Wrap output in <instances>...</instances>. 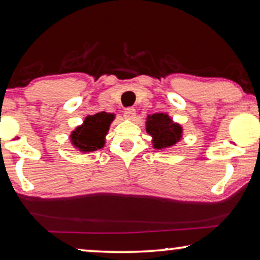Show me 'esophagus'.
Masks as SVG:
<instances>
[{
  "label": "esophagus",
  "instance_id": "esophagus-1",
  "mask_svg": "<svg viewBox=\"0 0 260 260\" xmlns=\"http://www.w3.org/2000/svg\"><path fill=\"white\" fill-rule=\"evenodd\" d=\"M124 117L126 119H130V121H133L136 117V110H135L134 108H127L125 109V111H124Z\"/></svg>",
  "mask_w": 260,
  "mask_h": 260
}]
</instances>
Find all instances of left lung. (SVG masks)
Segmentation results:
<instances>
[{"label": "left lung", "instance_id": "obj_1", "mask_svg": "<svg viewBox=\"0 0 260 260\" xmlns=\"http://www.w3.org/2000/svg\"><path fill=\"white\" fill-rule=\"evenodd\" d=\"M146 133L152 136L153 148L163 149L175 145L182 138L183 129L167 114H153L146 119Z\"/></svg>", "mask_w": 260, "mask_h": 260}]
</instances>
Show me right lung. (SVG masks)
<instances>
[{
  "instance_id": "add662e5",
  "label": "right lung",
  "mask_w": 260,
  "mask_h": 260,
  "mask_svg": "<svg viewBox=\"0 0 260 260\" xmlns=\"http://www.w3.org/2000/svg\"><path fill=\"white\" fill-rule=\"evenodd\" d=\"M114 118V114L104 111L88 116L83 124L71 133V143L82 152H91L102 149L105 143L104 137L107 136Z\"/></svg>"
}]
</instances>
